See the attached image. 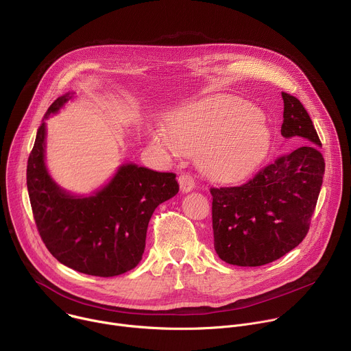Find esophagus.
<instances>
[{
	"label": "esophagus",
	"mask_w": 351,
	"mask_h": 351,
	"mask_svg": "<svg viewBox=\"0 0 351 351\" xmlns=\"http://www.w3.org/2000/svg\"><path fill=\"white\" fill-rule=\"evenodd\" d=\"M178 182H180V188L182 192H189L195 186V180L191 174H181L178 177Z\"/></svg>",
	"instance_id": "esophagus-1"
}]
</instances>
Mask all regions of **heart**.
I'll list each match as a JSON object with an SVG mask.
<instances>
[{
  "instance_id": "b5f03b06",
  "label": "heart",
  "mask_w": 351,
  "mask_h": 351,
  "mask_svg": "<svg viewBox=\"0 0 351 351\" xmlns=\"http://www.w3.org/2000/svg\"><path fill=\"white\" fill-rule=\"evenodd\" d=\"M247 105L237 98L216 97L181 109L159 131L154 143L196 155L203 171L215 180L232 181L247 174L261 159L267 132L261 117H246Z\"/></svg>"
}]
</instances>
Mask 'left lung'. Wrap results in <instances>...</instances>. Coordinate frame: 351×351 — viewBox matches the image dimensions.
<instances>
[{
  "mask_svg": "<svg viewBox=\"0 0 351 351\" xmlns=\"http://www.w3.org/2000/svg\"><path fill=\"white\" fill-rule=\"evenodd\" d=\"M281 134L296 145L238 186L210 188L215 249L234 265L258 267L295 249L310 230L325 173L321 141L303 104L282 93Z\"/></svg>",
  "mask_w": 351,
  "mask_h": 351,
  "instance_id": "left-lung-1",
  "label": "left lung"
}]
</instances>
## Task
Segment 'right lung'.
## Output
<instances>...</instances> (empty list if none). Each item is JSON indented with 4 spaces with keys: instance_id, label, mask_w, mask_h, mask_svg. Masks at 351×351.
I'll return each instance as SVG.
<instances>
[{
    "instance_id": "1",
    "label": "right lung",
    "mask_w": 351,
    "mask_h": 351,
    "mask_svg": "<svg viewBox=\"0 0 351 351\" xmlns=\"http://www.w3.org/2000/svg\"><path fill=\"white\" fill-rule=\"evenodd\" d=\"M72 95L59 97L44 120ZM37 130L27 160V191L38 234L62 264L94 276L124 274L141 261L155 208L177 195L174 173L123 165L91 196H72L49 177L45 163V121Z\"/></svg>"
}]
</instances>
